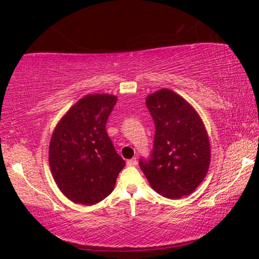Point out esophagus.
<instances>
[{
  "label": "esophagus",
  "instance_id": "1",
  "mask_svg": "<svg viewBox=\"0 0 259 259\" xmlns=\"http://www.w3.org/2000/svg\"><path fill=\"white\" fill-rule=\"evenodd\" d=\"M127 166H136L137 164H138V161H137V158H132V159H130V160H127Z\"/></svg>",
  "mask_w": 259,
  "mask_h": 259
}]
</instances>
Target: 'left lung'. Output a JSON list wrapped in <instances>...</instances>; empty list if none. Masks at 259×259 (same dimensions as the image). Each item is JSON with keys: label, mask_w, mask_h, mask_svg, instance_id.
Wrapping results in <instances>:
<instances>
[{"label": "left lung", "mask_w": 259, "mask_h": 259, "mask_svg": "<svg viewBox=\"0 0 259 259\" xmlns=\"http://www.w3.org/2000/svg\"><path fill=\"white\" fill-rule=\"evenodd\" d=\"M155 126L150 158L139 166L159 194L178 199L192 193L210 165V143L203 121L175 92L160 90L146 99Z\"/></svg>", "instance_id": "obj_1"}]
</instances>
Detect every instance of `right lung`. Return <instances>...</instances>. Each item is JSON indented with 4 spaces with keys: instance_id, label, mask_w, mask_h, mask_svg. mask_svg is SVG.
<instances>
[{
    "instance_id": "obj_1",
    "label": "right lung",
    "mask_w": 259,
    "mask_h": 259,
    "mask_svg": "<svg viewBox=\"0 0 259 259\" xmlns=\"http://www.w3.org/2000/svg\"><path fill=\"white\" fill-rule=\"evenodd\" d=\"M116 100L114 95H87L66 113L53 133L52 175L74 203L93 205L105 199L126 164L106 132Z\"/></svg>"
}]
</instances>
